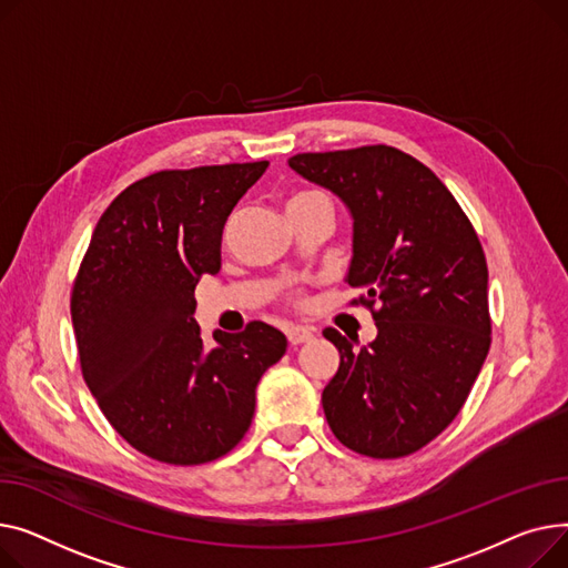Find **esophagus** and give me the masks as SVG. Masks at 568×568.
Listing matches in <instances>:
<instances>
[{
    "label": "esophagus",
    "instance_id": "esophagus-1",
    "mask_svg": "<svg viewBox=\"0 0 568 568\" xmlns=\"http://www.w3.org/2000/svg\"><path fill=\"white\" fill-rule=\"evenodd\" d=\"M286 337H288V342L293 344V346H297V344H305V342H310V339H314V332H312V327H305V325H286Z\"/></svg>",
    "mask_w": 568,
    "mask_h": 568
}]
</instances>
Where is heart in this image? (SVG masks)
Masks as SVG:
<instances>
[{"label":"heart","instance_id":"obj_1","mask_svg":"<svg viewBox=\"0 0 568 568\" xmlns=\"http://www.w3.org/2000/svg\"><path fill=\"white\" fill-rule=\"evenodd\" d=\"M321 192H316V190H300V192H293L291 196H288V202L286 204H293V202H300V199H310V196H318Z\"/></svg>","mask_w":568,"mask_h":568}]
</instances>
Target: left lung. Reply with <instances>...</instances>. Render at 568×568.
Returning <instances> with one entry per match:
<instances>
[{
	"label": "left lung",
	"instance_id": "left-lung-1",
	"mask_svg": "<svg viewBox=\"0 0 568 568\" xmlns=\"http://www.w3.org/2000/svg\"><path fill=\"white\" fill-rule=\"evenodd\" d=\"M291 170L335 192L353 215L346 282L378 337L359 351L323 337L339 369L323 389L337 440L372 458L408 456L460 413L490 348L488 265L477 231L426 164L394 146L297 153Z\"/></svg>",
	"mask_w": 568,
	"mask_h": 568
}]
</instances>
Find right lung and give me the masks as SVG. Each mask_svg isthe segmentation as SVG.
Instances as JSON below:
<instances>
[{
    "mask_svg": "<svg viewBox=\"0 0 568 568\" xmlns=\"http://www.w3.org/2000/svg\"><path fill=\"white\" fill-rule=\"evenodd\" d=\"M268 160L164 170L100 215L71 293L82 376L119 436L149 458L202 465L247 433L256 385L286 353L263 321L206 346L199 277L220 271L222 229Z\"/></svg>",
    "mask_w": 568,
    "mask_h": 568,
    "instance_id": "obj_1",
    "label": "right lung"
}]
</instances>
